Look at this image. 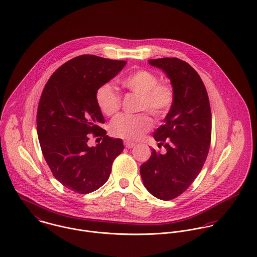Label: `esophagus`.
Wrapping results in <instances>:
<instances>
[{
    "mask_svg": "<svg viewBox=\"0 0 257 257\" xmlns=\"http://www.w3.org/2000/svg\"><path fill=\"white\" fill-rule=\"evenodd\" d=\"M124 146L126 148H132V147H135V144L132 143V142H128V141H124Z\"/></svg>",
    "mask_w": 257,
    "mask_h": 257,
    "instance_id": "1",
    "label": "esophagus"
}]
</instances>
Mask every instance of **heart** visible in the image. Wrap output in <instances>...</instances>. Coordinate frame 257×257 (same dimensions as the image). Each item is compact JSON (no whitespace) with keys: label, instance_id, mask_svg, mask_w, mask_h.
Returning a JSON list of instances; mask_svg holds the SVG:
<instances>
[{"label":"heart","instance_id":"obj_1","mask_svg":"<svg viewBox=\"0 0 257 257\" xmlns=\"http://www.w3.org/2000/svg\"><path fill=\"white\" fill-rule=\"evenodd\" d=\"M121 85L140 96L139 110H147L154 118L164 117L174 103V89L168 83L158 82L157 75L141 69L126 75ZM101 111L110 116L120 108V97L110 84L100 87L96 94ZM151 119L146 112L138 114H119L110 123V134L125 141L140 140L151 127Z\"/></svg>","mask_w":257,"mask_h":257}]
</instances>
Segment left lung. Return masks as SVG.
Segmentation results:
<instances>
[{
    "label": "left lung",
    "mask_w": 257,
    "mask_h": 257,
    "mask_svg": "<svg viewBox=\"0 0 257 257\" xmlns=\"http://www.w3.org/2000/svg\"><path fill=\"white\" fill-rule=\"evenodd\" d=\"M148 63L170 79L175 98L163 124L153 133L166 152L152 149L141 175L151 195L168 201L185 192L203 168L211 144L212 112L206 87L187 62L166 57Z\"/></svg>",
    "instance_id": "left-lung-1"
}]
</instances>
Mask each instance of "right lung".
<instances>
[{
	"label": "right lung",
	"mask_w": 257,
	"mask_h": 257,
	"mask_svg": "<svg viewBox=\"0 0 257 257\" xmlns=\"http://www.w3.org/2000/svg\"><path fill=\"white\" fill-rule=\"evenodd\" d=\"M125 64L80 55L52 74L42 91L37 115L41 151L53 176L76 193L88 194L106 183L124 148L120 139L109 138L101 127L105 118L96 94ZM90 133L103 137L102 143L89 147Z\"/></svg>",
	"instance_id": "1"
}]
</instances>
